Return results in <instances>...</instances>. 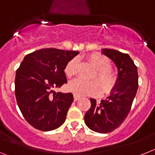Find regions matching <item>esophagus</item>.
Masks as SVG:
<instances>
[{
  "instance_id": "esophagus-1",
  "label": "esophagus",
  "mask_w": 155,
  "mask_h": 155,
  "mask_svg": "<svg viewBox=\"0 0 155 155\" xmlns=\"http://www.w3.org/2000/svg\"><path fill=\"white\" fill-rule=\"evenodd\" d=\"M79 98H80V96H78V95H76V94H74V100L75 102H76V101H78Z\"/></svg>"
}]
</instances>
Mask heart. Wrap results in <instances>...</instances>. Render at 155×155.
I'll return each instance as SVG.
<instances>
[{"instance_id":"b5f03b06","label":"heart","mask_w":155,"mask_h":155,"mask_svg":"<svg viewBox=\"0 0 155 155\" xmlns=\"http://www.w3.org/2000/svg\"><path fill=\"white\" fill-rule=\"evenodd\" d=\"M88 60L97 69L95 78H98L99 82L96 80L91 81H85L80 78L71 81L68 84V88L72 93L78 96L84 95H98L102 91L105 94H110L117 85V77L110 71L112 68L110 61L105 56L100 53H94L88 57ZM79 66V60L78 57L71 59L67 64L64 72L67 76L71 78L78 73ZM102 87H101V85Z\"/></svg>"}]
</instances>
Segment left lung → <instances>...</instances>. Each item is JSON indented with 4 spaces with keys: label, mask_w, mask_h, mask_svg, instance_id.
<instances>
[{
    "label": "left lung",
    "mask_w": 155,
    "mask_h": 155,
    "mask_svg": "<svg viewBox=\"0 0 155 155\" xmlns=\"http://www.w3.org/2000/svg\"><path fill=\"white\" fill-rule=\"evenodd\" d=\"M118 69V81L110 96L99 104L91 98V108L84 115V122L91 130L110 133L118 128L127 118L138 88L137 68L127 53L112 49H102Z\"/></svg>",
    "instance_id": "8db88e82"
}]
</instances>
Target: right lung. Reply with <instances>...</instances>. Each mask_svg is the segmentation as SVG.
<instances>
[{
	"mask_svg": "<svg viewBox=\"0 0 155 155\" xmlns=\"http://www.w3.org/2000/svg\"><path fill=\"white\" fill-rule=\"evenodd\" d=\"M79 52L46 48L25 57L16 71L15 97L24 118L34 128L50 131L61 127L74 101L72 93L54 92L68 83L64 69Z\"/></svg>",
	"mask_w": 155,
	"mask_h": 155,
	"instance_id": "1",
	"label": "right lung"
}]
</instances>
